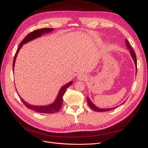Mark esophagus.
<instances>
[{
  "label": "esophagus",
  "instance_id": "1",
  "mask_svg": "<svg viewBox=\"0 0 148 148\" xmlns=\"http://www.w3.org/2000/svg\"><path fill=\"white\" fill-rule=\"evenodd\" d=\"M86 76L84 73H80L79 74L78 77H77V79L80 80H83L86 79Z\"/></svg>",
  "mask_w": 148,
  "mask_h": 148
}]
</instances>
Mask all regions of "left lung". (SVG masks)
<instances>
[{"label": "left lung", "instance_id": "1", "mask_svg": "<svg viewBox=\"0 0 148 148\" xmlns=\"http://www.w3.org/2000/svg\"><path fill=\"white\" fill-rule=\"evenodd\" d=\"M125 43H126V45H127V47L128 49V50H129L130 51V53L131 54V56L132 57V58H133L134 62V64H135V65H136V74H137V58H136V53L134 51V50L132 49V47L131 45H130V43L129 42L126 40L125 39ZM86 99H87V101H88V103L89 106V107L92 108V109L94 111H96V112H108V111H110V110H112L113 109H114V108L118 107V106L117 107H112V108H99L98 107H97L94 103H93L91 100L87 97H86ZM125 102H123V103H122V104H123Z\"/></svg>", "mask_w": 148, "mask_h": 148}]
</instances>
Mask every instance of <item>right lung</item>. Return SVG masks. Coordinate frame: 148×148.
Listing matches in <instances>:
<instances>
[{"instance_id": "obj_1", "label": "right lung", "mask_w": 148, "mask_h": 148, "mask_svg": "<svg viewBox=\"0 0 148 148\" xmlns=\"http://www.w3.org/2000/svg\"><path fill=\"white\" fill-rule=\"evenodd\" d=\"M54 30L53 28H44V29H38L36 30L33 31L32 32H30L29 35H27L24 40H23L20 44L18 48L15 53V56L13 60V65H12V69H13V72H14V65L15 63V60H16V58L17 56L18 53L20 51V49L22 47L23 45H24L29 41H31L32 40H35V39L39 38L43 34H48L50 33ZM73 82L71 81L68 82V83L65 84L64 86H62L59 93L58 95L56 98V99L54 100V101L49 105H46V106H35V105H31L29 104V103H26L25 101L19 95L21 101L29 109H31L32 110H34L35 112H36L38 113H56L58 112L62 107V103H63V100H62V98H63V96L65 94V90L67 89L68 87L73 84ZM19 95V94H18Z\"/></svg>"}]
</instances>
